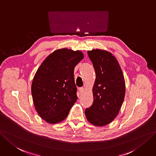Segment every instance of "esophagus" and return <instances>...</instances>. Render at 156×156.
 <instances>
[{
  "mask_svg": "<svg viewBox=\"0 0 156 156\" xmlns=\"http://www.w3.org/2000/svg\"><path fill=\"white\" fill-rule=\"evenodd\" d=\"M83 91H84V89L83 87H81V88L79 89V92H80V94H82L83 93Z\"/></svg>",
  "mask_w": 156,
  "mask_h": 156,
  "instance_id": "1",
  "label": "esophagus"
}]
</instances>
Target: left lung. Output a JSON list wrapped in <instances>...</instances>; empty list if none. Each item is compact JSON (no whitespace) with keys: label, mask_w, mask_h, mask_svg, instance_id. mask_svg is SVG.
Listing matches in <instances>:
<instances>
[{"label":"left lung","mask_w":156,"mask_h":156,"mask_svg":"<svg viewBox=\"0 0 156 156\" xmlns=\"http://www.w3.org/2000/svg\"><path fill=\"white\" fill-rule=\"evenodd\" d=\"M94 68L96 80L93 88L94 101L85 114L89 122L102 126L116 118L125 98V83L116 57L102 49L88 51Z\"/></svg>","instance_id":"1"}]
</instances>
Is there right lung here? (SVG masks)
I'll return each instance as SVG.
<instances>
[{
	"label": "right lung",
	"mask_w": 156,
	"mask_h": 156,
	"mask_svg": "<svg viewBox=\"0 0 156 156\" xmlns=\"http://www.w3.org/2000/svg\"><path fill=\"white\" fill-rule=\"evenodd\" d=\"M83 57L80 51L57 49L46 58L34 74L33 101L39 116L46 122H62L76 101L74 69Z\"/></svg>",
	"instance_id": "obj_1"
}]
</instances>
